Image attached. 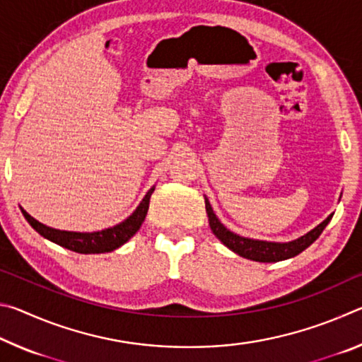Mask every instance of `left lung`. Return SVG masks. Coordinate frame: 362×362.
Listing matches in <instances>:
<instances>
[{
	"instance_id": "obj_1",
	"label": "left lung",
	"mask_w": 362,
	"mask_h": 362,
	"mask_svg": "<svg viewBox=\"0 0 362 362\" xmlns=\"http://www.w3.org/2000/svg\"><path fill=\"white\" fill-rule=\"evenodd\" d=\"M204 203H206L207 217H209V226L214 235L220 240V243H223L230 250L244 257V259L262 262V263H273V262L292 259V257L303 252L306 247L311 246V244L320 238L322 230L326 228L327 223L330 222V218L334 216V214H330L326 220H322V222L317 226H315L313 230L293 241H287V243L262 241V240H254V238H246V236L233 233L231 230L226 228L222 222H220L218 217L216 216V212L212 209L209 199H207L206 196H204Z\"/></svg>"
}]
</instances>
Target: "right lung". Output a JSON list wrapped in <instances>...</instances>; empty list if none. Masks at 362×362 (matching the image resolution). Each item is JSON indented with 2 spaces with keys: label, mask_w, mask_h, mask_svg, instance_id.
Wrapping results in <instances>:
<instances>
[{
  "label": "right lung",
  "mask_w": 362,
  "mask_h": 362,
  "mask_svg": "<svg viewBox=\"0 0 362 362\" xmlns=\"http://www.w3.org/2000/svg\"><path fill=\"white\" fill-rule=\"evenodd\" d=\"M155 192V187H151L144 199L140 201L137 209L134 211L129 217L122 220L118 225L110 226V228L100 230V231H66V230H57L52 226H47L45 223L38 222L21 206V211L25 217L27 222L32 225V228L40 233L42 238L52 241L62 246L65 249H70L73 252L78 254H103L112 252V250L121 247L126 244L131 238L136 235L140 226H142L144 220L146 217L150 206L151 193Z\"/></svg>",
  "instance_id": "right-lung-1"
}]
</instances>
